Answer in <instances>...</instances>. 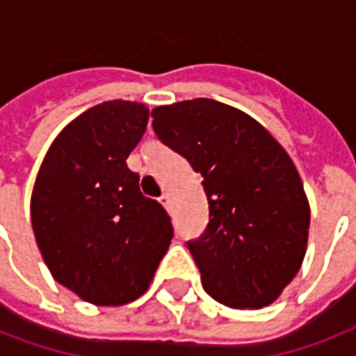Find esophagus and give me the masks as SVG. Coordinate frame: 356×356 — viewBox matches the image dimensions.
Masks as SVG:
<instances>
[{"label": "esophagus", "mask_w": 356, "mask_h": 356, "mask_svg": "<svg viewBox=\"0 0 356 356\" xmlns=\"http://www.w3.org/2000/svg\"><path fill=\"white\" fill-rule=\"evenodd\" d=\"M158 202H160V204L164 205L165 209H168V207H170V194H162V196L158 198Z\"/></svg>", "instance_id": "34e87169"}]
</instances>
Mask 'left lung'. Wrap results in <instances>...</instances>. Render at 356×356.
<instances>
[{
	"mask_svg": "<svg viewBox=\"0 0 356 356\" xmlns=\"http://www.w3.org/2000/svg\"><path fill=\"white\" fill-rule=\"evenodd\" d=\"M152 128L204 177L209 225L188 249L207 294L241 309L275 302L304 262L312 218L289 152L251 115L209 97L154 107Z\"/></svg>",
	"mask_w": 356,
	"mask_h": 356,
	"instance_id": "1",
	"label": "left lung"
}]
</instances>
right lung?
<instances>
[{
    "instance_id": "1",
    "label": "right lung",
    "mask_w": 356,
    "mask_h": 356,
    "mask_svg": "<svg viewBox=\"0 0 356 356\" xmlns=\"http://www.w3.org/2000/svg\"><path fill=\"white\" fill-rule=\"evenodd\" d=\"M147 122L145 104L94 105L54 138L35 177L30 213L44 264L94 305L145 294L173 238L165 209L126 165Z\"/></svg>"
}]
</instances>
